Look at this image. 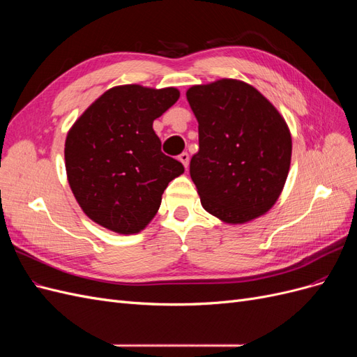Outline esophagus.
Here are the masks:
<instances>
[{"label": "esophagus", "mask_w": 357, "mask_h": 357, "mask_svg": "<svg viewBox=\"0 0 357 357\" xmlns=\"http://www.w3.org/2000/svg\"><path fill=\"white\" fill-rule=\"evenodd\" d=\"M178 159H180L181 164L185 165V168H188V167H189V153H188V152H183V153H180Z\"/></svg>", "instance_id": "obj_1"}]
</instances>
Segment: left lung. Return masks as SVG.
Here are the masks:
<instances>
[{"instance_id": "left-lung-1", "label": "left lung", "mask_w": 357, "mask_h": 357, "mask_svg": "<svg viewBox=\"0 0 357 357\" xmlns=\"http://www.w3.org/2000/svg\"><path fill=\"white\" fill-rule=\"evenodd\" d=\"M198 121L190 177L205 211L225 223L265 214L282 193L291 137L283 116L252 84L220 79L186 92Z\"/></svg>"}]
</instances>
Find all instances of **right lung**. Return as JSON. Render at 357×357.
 <instances>
[{"label":"right lung","instance_id":"add662e5","mask_svg":"<svg viewBox=\"0 0 357 357\" xmlns=\"http://www.w3.org/2000/svg\"><path fill=\"white\" fill-rule=\"evenodd\" d=\"M176 88L139 84L104 92L75 121L66 139L70 188L91 220L137 234L155 218L168 183L185 172L162 153L153 121L178 100Z\"/></svg>","mask_w":357,"mask_h":357}]
</instances>
